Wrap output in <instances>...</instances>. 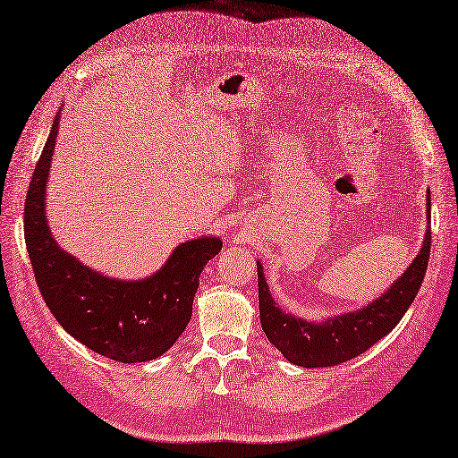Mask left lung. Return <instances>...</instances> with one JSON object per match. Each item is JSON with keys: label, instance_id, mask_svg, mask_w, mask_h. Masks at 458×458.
Instances as JSON below:
<instances>
[{"label": "left lung", "instance_id": "left-lung-1", "mask_svg": "<svg viewBox=\"0 0 458 458\" xmlns=\"http://www.w3.org/2000/svg\"><path fill=\"white\" fill-rule=\"evenodd\" d=\"M431 199L428 192V219ZM431 249V229L428 227L418 256L408 270L373 303L352 313L330 317L322 322H309L292 313H284L267 289L266 277L259 266V303L260 322L266 338L284 353L287 361L299 367H332L353 360L371 348L393 330L408 307L414 303L418 289L428 270Z\"/></svg>", "mask_w": 458, "mask_h": 458}]
</instances>
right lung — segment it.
Segmentation results:
<instances>
[{"label":"right lung","mask_w":458,"mask_h":458,"mask_svg":"<svg viewBox=\"0 0 458 458\" xmlns=\"http://www.w3.org/2000/svg\"><path fill=\"white\" fill-rule=\"evenodd\" d=\"M60 114L32 173L25 199V242L44 303L65 332L120 363L157 360L188 327L204 266L219 237L186 241L145 280H114L83 266L54 241L47 219V178Z\"/></svg>","instance_id":"1"}]
</instances>
